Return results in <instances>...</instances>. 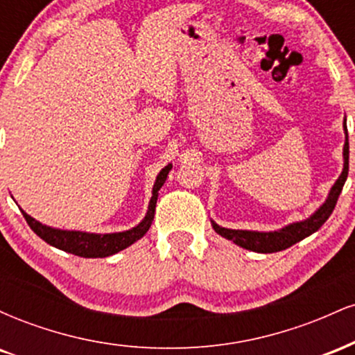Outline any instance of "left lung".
<instances>
[{
    "mask_svg": "<svg viewBox=\"0 0 355 355\" xmlns=\"http://www.w3.org/2000/svg\"><path fill=\"white\" fill-rule=\"evenodd\" d=\"M344 133H345V144L344 150H342V157H344V168L339 175L336 183L332 185V189L329 190L327 198L322 205L317 209L311 217L300 220V222H292L288 225L282 227L279 230L272 232H259V230H235V229H225V227H220L218 223H215L214 220H210L211 227L217 232L218 235H222L223 239L232 240L235 245L247 248V250L257 252V254H274V252L285 250V248L292 247L294 243L300 242L309 235H312L313 232H317L324 225V222L331 217L336 207L337 198H339L342 187H344L345 180H347L349 173V138H347V125H345L344 118Z\"/></svg>",
    "mask_w": 355,
    "mask_h": 355,
    "instance_id": "left-lung-1",
    "label": "left lung"
}]
</instances>
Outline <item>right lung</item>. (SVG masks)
Listing matches in <instances>:
<instances>
[{"mask_svg":"<svg viewBox=\"0 0 355 355\" xmlns=\"http://www.w3.org/2000/svg\"><path fill=\"white\" fill-rule=\"evenodd\" d=\"M172 170V165H166L165 168L160 170L157 175V180L153 183L152 198L148 202V210H146L144 220L132 229L123 232H113V234H92V232H80V230H63L55 229V227L44 225V223L35 220L31 215L21 210L23 217L26 218L28 225L31 230L43 239L44 242L50 245L60 248V250L68 252V254L85 257V259H101V257H108L116 254V252L123 250L140 240L148 232L155 217V207H157L158 190L164 187L166 180V175Z\"/></svg>","mask_w":355,"mask_h":355,"instance_id":"right-lung-1","label":"right lung"}]
</instances>
